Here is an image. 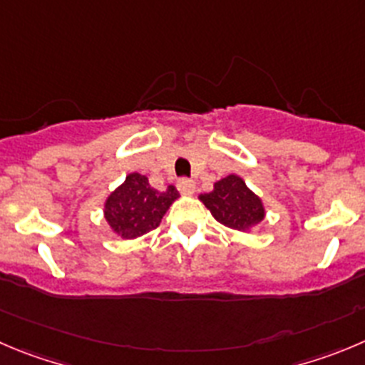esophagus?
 Wrapping results in <instances>:
<instances>
[{
    "instance_id": "obj_1",
    "label": "esophagus",
    "mask_w": 365,
    "mask_h": 365,
    "mask_svg": "<svg viewBox=\"0 0 365 365\" xmlns=\"http://www.w3.org/2000/svg\"><path fill=\"white\" fill-rule=\"evenodd\" d=\"M176 185H178V190L182 194H192L194 189H196L194 182H192V180H189V178H180Z\"/></svg>"
}]
</instances>
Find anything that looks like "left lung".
Returning <instances> with one entry per match:
<instances>
[{
    "label": "left lung",
    "instance_id": "8db88e82",
    "mask_svg": "<svg viewBox=\"0 0 365 365\" xmlns=\"http://www.w3.org/2000/svg\"><path fill=\"white\" fill-rule=\"evenodd\" d=\"M200 200L210 210L216 221L234 230H250L264 220V207L257 194L252 192L236 175H229L214 183L210 192Z\"/></svg>",
    "mask_w": 365,
    "mask_h": 365
}]
</instances>
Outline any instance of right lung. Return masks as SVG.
<instances>
[{
	"label": "right lung",
	"instance_id": "add662e5",
	"mask_svg": "<svg viewBox=\"0 0 365 365\" xmlns=\"http://www.w3.org/2000/svg\"><path fill=\"white\" fill-rule=\"evenodd\" d=\"M178 196L176 187L169 185L165 190L153 189L144 175L131 173L125 176L124 183L108 196L104 217L115 234L124 240H135L155 230Z\"/></svg>",
	"mask_w": 365,
	"mask_h": 365
}]
</instances>
